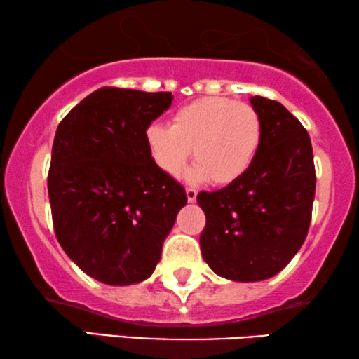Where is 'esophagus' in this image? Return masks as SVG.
I'll return each instance as SVG.
<instances>
[{
  "label": "esophagus",
  "mask_w": 359,
  "mask_h": 359,
  "mask_svg": "<svg viewBox=\"0 0 359 359\" xmlns=\"http://www.w3.org/2000/svg\"><path fill=\"white\" fill-rule=\"evenodd\" d=\"M185 194H187V201L189 202L197 201V190H195V189L187 187V189H185Z\"/></svg>",
  "instance_id": "34e87169"
}]
</instances>
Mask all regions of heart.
<instances>
[{"mask_svg": "<svg viewBox=\"0 0 359 359\" xmlns=\"http://www.w3.org/2000/svg\"><path fill=\"white\" fill-rule=\"evenodd\" d=\"M144 137L154 164L165 175H179L194 149L197 164L190 169L189 179L230 185L255 162L263 124L250 104L229 97H202L177 109L170 126H149Z\"/></svg>", "mask_w": 359, "mask_h": 359, "instance_id": "heart-1", "label": "heart"}]
</instances>
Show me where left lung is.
I'll use <instances>...</instances> for the list:
<instances>
[{"mask_svg":"<svg viewBox=\"0 0 359 359\" xmlns=\"http://www.w3.org/2000/svg\"><path fill=\"white\" fill-rule=\"evenodd\" d=\"M250 102L263 124L255 162L237 182L197 195L207 219L203 260L233 281L271 278L288 265L306 238L316 187L302 122L271 99L253 96Z\"/></svg>","mask_w":359,"mask_h":359,"instance_id":"left-lung-1","label":"left lung"}]
</instances>
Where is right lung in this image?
Wrapping results in <instances>:
<instances>
[{
  "label": "right lung",
  "instance_id": "1",
  "mask_svg": "<svg viewBox=\"0 0 359 359\" xmlns=\"http://www.w3.org/2000/svg\"><path fill=\"white\" fill-rule=\"evenodd\" d=\"M172 93L101 88L57 126L48 194L62 250L106 285L149 278L177 213L182 185L154 164L146 129L172 104Z\"/></svg>",
  "mask_w": 359,
  "mask_h": 359
}]
</instances>
